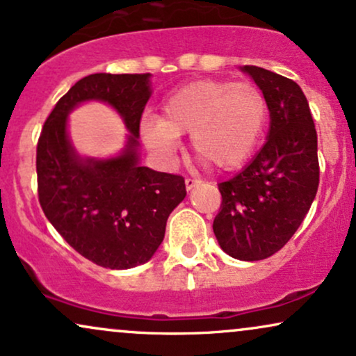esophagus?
<instances>
[{
	"instance_id": "1",
	"label": "esophagus",
	"mask_w": 356,
	"mask_h": 356,
	"mask_svg": "<svg viewBox=\"0 0 356 356\" xmlns=\"http://www.w3.org/2000/svg\"><path fill=\"white\" fill-rule=\"evenodd\" d=\"M199 181H195V179H191V177H187L186 179V189L187 191H192V189H194V187H197V186H199Z\"/></svg>"
}]
</instances>
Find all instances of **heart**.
<instances>
[{
    "mask_svg": "<svg viewBox=\"0 0 356 356\" xmlns=\"http://www.w3.org/2000/svg\"><path fill=\"white\" fill-rule=\"evenodd\" d=\"M161 119L140 121L144 144L164 159H172L181 136H191L195 156L219 170L245 164L262 139L268 102L250 81L200 79L165 97Z\"/></svg>",
    "mask_w": 356,
    "mask_h": 356,
    "instance_id": "heart-1",
    "label": "heart"
}]
</instances>
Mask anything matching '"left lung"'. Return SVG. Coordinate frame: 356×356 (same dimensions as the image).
Returning a JSON list of instances; mask_svg holds the SVG:
<instances>
[{
	"mask_svg": "<svg viewBox=\"0 0 356 356\" xmlns=\"http://www.w3.org/2000/svg\"><path fill=\"white\" fill-rule=\"evenodd\" d=\"M270 111L267 143L230 181L220 182L213 234L225 254L264 260L292 238L320 182L316 131L305 94L295 81L259 66H243Z\"/></svg>",
	"mask_w": 356,
	"mask_h": 356,
	"instance_id": "obj_1",
	"label": "left lung"
}]
</instances>
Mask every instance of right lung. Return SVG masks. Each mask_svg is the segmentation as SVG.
Masks as SVG:
<instances>
[{
	"mask_svg": "<svg viewBox=\"0 0 356 356\" xmlns=\"http://www.w3.org/2000/svg\"><path fill=\"white\" fill-rule=\"evenodd\" d=\"M151 74L97 72L56 102L36 149L38 197L44 216L81 255L104 268L145 264L164 241L167 217L186 197L182 175L139 165L140 115ZM84 100L108 102L131 136L121 156L81 160L65 131L67 114Z\"/></svg>",
	"mask_w": 356,
	"mask_h": 356,
	"instance_id": "add662e5",
	"label": "right lung"
}]
</instances>
